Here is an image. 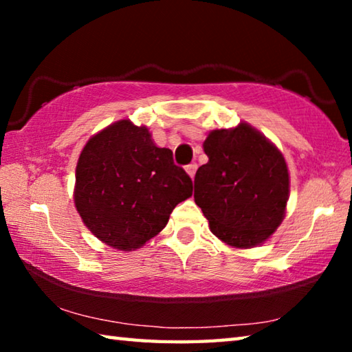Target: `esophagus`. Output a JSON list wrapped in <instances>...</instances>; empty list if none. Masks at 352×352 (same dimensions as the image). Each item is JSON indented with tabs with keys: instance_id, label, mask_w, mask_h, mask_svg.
Instances as JSON below:
<instances>
[{
	"instance_id": "34e87169",
	"label": "esophagus",
	"mask_w": 352,
	"mask_h": 352,
	"mask_svg": "<svg viewBox=\"0 0 352 352\" xmlns=\"http://www.w3.org/2000/svg\"><path fill=\"white\" fill-rule=\"evenodd\" d=\"M186 172H188V175H189L190 178H194V177H195V172H197V164H195V163L188 164V166H186Z\"/></svg>"
}]
</instances>
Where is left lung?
I'll use <instances>...</instances> for the list:
<instances>
[{
    "label": "left lung",
    "instance_id": "1",
    "mask_svg": "<svg viewBox=\"0 0 352 352\" xmlns=\"http://www.w3.org/2000/svg\"><path fill=\"white\" fill-rule=\"evenodd\" d=\"M204 151L194 200L211 233L233 248L261 245L285 216L290 177L281 151L247 122L212 130Z\"/></svg>",
    "mask_w": 352,
    "mask_h": 352
}]
</instances>
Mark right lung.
Masks as SVG:
<instances>
[{"mask_svg": "<svg viewBox=\"0 0 352 352\" xmlns=\"http://www.w3.org/2000/svg\"><path fill=\"white\" fill-rule=\"evenodd\" d=\"M192 195V180L130 119L87 141L77 160L74 205L91 233L121 252L157 236L174 208Z\"/></svg>", "mask_w": 352, "mask_h": 352, "instance_id": "add662e5", "label": "right lung"}]
</instances>
